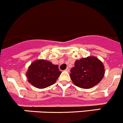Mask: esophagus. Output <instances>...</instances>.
I'll return each mask as SVG.
<instances>
[{"label": "esophagus", "mask_w": 123, "mask_h": 123, "mask_svg": "<svg viewBox=\"0 0 123 123\" xmlns=\"http://www.w3.org/2000/svg\"><path fill=\"white\" fill-rule=\"evenodd\" d=\"M65 71H67V72H69V68H67V69H65Z\"/></svg>", "instance_id": "obj_1"}]
</instances>
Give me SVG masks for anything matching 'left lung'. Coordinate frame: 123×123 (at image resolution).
<instances>
[{"instance_id":"8db88e82","label":"left lung","mask_w":123,"mask_h":123,"mask_svg":"<svg viewBox=\"0 0 123 123\" xmlns=\"http://www.w3.org/2000/svg\"><path fill=\"white\" fill-rule=\"evenodd\" d=\"M70 78L74 85L90 89L99 83L105 74L103 63L95 56H87L75 62Z\"/></svg>"}]
</instances>
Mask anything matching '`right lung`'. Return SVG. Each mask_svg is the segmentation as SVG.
<instances>
[{"label":"right lung","instance_id":"1","mask_svg":"<svg viewBox=\"0 0 123 123\" xmlns=\"http://www.w3.org/2000/svg\"><path fill=\"white\" fill-rule=\"evenodd\" d=\"M61 73L57 65L45 60H37L29 67L26 76L32 86L44 89L54 84Z\"/></svg>","mask_w":123,"mask_h":123}]
</instances>
